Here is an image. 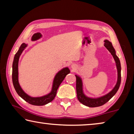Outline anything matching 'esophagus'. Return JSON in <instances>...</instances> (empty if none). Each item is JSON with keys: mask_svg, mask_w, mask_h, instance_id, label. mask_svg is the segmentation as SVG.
Masks as SVG:
<instances>
[{"mask_svg": "<svg viewBox=\"0 0 134 134\" xmlns=\"http://www.w3.org/2000/svg\"><path fill=\"white\" fill-rule=\"evenodd\" d=\"M71 67H72V69H75V68H76V65H74V64H72V65H71Z\"/></svg>", "mask_w": 134, "mask_h": 134, "instance_id": "obj_1", "label": "esophagus"}]
</instances>
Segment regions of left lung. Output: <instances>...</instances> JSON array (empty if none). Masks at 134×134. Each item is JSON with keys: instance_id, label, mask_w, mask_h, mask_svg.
Listing matches in <instances>:
<instances>
[{"instance_id": "1", "label": "left lung", "mask_w": 134, "mask_h": 134, "mask_svg": "<svg viewBox=\"0 0 134 134\" xmlns=\"http://www.w3.org/2000/svg\"><path fill=\"white\" fill-rule=\"evenodd\" d=\"M105 47L107 48L108 50L110 52V54H112L113 57L114 58L115 62H116V67L118 70V81L116 86L113 88V89L110 93H109L105 96H102L101 97H99L97 99H92L90 97H86L84 94L83 92V88H82V81H81V79L78 76L76 75V92H77V99L80 103L83 104L84 105L89 106L90 108L94 107H98L103 105L106 102L109 100L112 97L116 94L118 90L120 85H121V63H120L119 59L118 57V56L115 54V51L112 46L111 42L109 41H105Z\"/></svg>"}]
</instances>
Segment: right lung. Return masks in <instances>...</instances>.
Listing matches in <instances>:
<instances>
[{
	"mask_svg": "<svg viewBox=\"0 0 134 134\" xmlns=\"http://www.w3.org/2000/svg\"><path fill=\"white\" fill-rule=\"evenodd\" d=\"M41 37L40 33H37L35 34L32 37V40L35 41ZM26 47V44L23 43L21 45L19 50L15 55L14 59H13V64H12V82L13 86L17 92V93L20 97H21L22 99L25 100L26 102L29 103V104H31L32 105L35 106H42L45 105L46 104L48 103L53 100L55 98L57 94V91L59 86H60V84L62 83V81L64 80L65 77L67 74L70 73V70L68 69L67 67L64 68V69H62L61 71H59L54 78L53 85V89H52V91L49 93L48 94L45 95L42 97H32L28 96V94L25 93L23 90L21 89V86H20L19 82H18V61H19V58L20 55L22 54V51L24 49V48Z\"/></svg>",
	"mask_w": 134,
	"mask_h": 134,
	"instance_id": "right-lung-1",
	"label": "right lung"
}]
</instances>
